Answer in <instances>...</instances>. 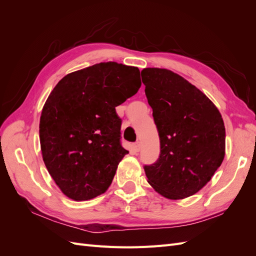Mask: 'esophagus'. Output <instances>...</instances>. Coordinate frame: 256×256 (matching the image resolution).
Returning a JSON list of instances; mask_svg holds the SVG:
<instances>
[{"label":"esophagus","mask_w":256,"mask_h":256,"mask_svg":"<svg viewBox=\"0 0 256 256\" xmlns=\"http://www.w3.org/2000/svg\"><path fill=\"white\" fill-rule=\"evenodd\" d=\"M134 150L136 152H140V150H141V143L140 142H136L134 144Z\"/></svg>","instance_id":"34e87169"}]
</instances>
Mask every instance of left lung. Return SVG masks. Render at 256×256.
<instances>
[{"instance_id": "8db88e82", "label": "left lung", "mask_w": 256, "mask_h": 256, "mask_svg": "<svg viewBox=\"0 0 256 256\" xmlns=\"http://www.w3.org/2000/svg\"><path fill=\"white\" fill-rule=\"evenodd\" d=\"M145 95L160 138V156L144 166L147 182L159 194L182 200L212 180L226 154L222 116L205 94L164 68L141 72Z\"/></svg>"}]
</instances>
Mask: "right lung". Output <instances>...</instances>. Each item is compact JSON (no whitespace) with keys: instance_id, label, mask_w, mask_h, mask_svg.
<instances>
[{"instance_id":"add662e5","label":"right lung","mask_w":256,"mask_h":256,"mask_svg":"<svg viewBox=\"0 0 256 256\" xmlns=\"http://www.w3.org/2000/svg\"><path fill=\"white\" fill-rule=\"evenodd\" d=\"M141 86L138 67L115 62L68 74L53 88L40 116L42 159L66 196L88 200L104 193L129 152L120 144L115 106Z\"/></svg>"}]
</instances>
